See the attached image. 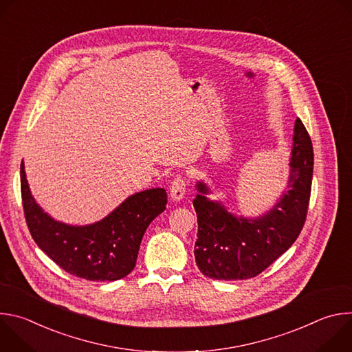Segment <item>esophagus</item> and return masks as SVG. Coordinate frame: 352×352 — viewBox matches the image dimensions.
<instances>
[{
  "mask_svg": "<svg viewBox=\"0 0 352 352\" xmlns=\"http://www.w3.org/2000/svg\"><path fill=\"white\" fill-rule=\"evenodd\" d=\"M186 190V179L182 175H177L170 185V196L173 200H181Z\"/></svg>",
  "mask_w": 352,
  "mask_h": 352,
  "instance_id": "1",
  "label": "esophagus"
}]
</instances>
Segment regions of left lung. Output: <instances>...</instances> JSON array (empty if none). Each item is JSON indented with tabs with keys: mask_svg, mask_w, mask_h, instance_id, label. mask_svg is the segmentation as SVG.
<instances>
[{
	"mask_svg": "<svg viewBox=\"0 0 352 352\" xmlns=\"http://www.w3.org/2000/svg\"><path fill=\"white\" fill-rule=\"evenodd\" d=\"M292 156L287 192L263 217L248 220L228 213L209 200L204 182H197L193 199L197 216L195 261L206 277L245 280L256 277L295 242L304 228L312 188L314 147L299 118L294 128Z\"/></svg>",
	"mask_w": 352,
	"mask_h": 352,
	"instance_id": "1",
	"label": "left lung"
}]
</instances>
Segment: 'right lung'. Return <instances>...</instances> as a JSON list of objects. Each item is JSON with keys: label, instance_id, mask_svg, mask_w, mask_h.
<instances>
[{"label": "right lung", "instance_id": "right-lung-1", "mask_svg": "<svg viewBox=\"0 0 352 352\" xmlns=\"http://www.w3.org/2000/svg\"><path fill=\"white\" fill-rule=\"evenodd\" d=\"M21 192L32 238L67 273L90 281H116L135 265L143 234L167 205L163 188L129 196L102 221L74 227L56 221L34 202L21 163Z\"/></svg>", "mask_w": 352, "mask_h": 352}]
</instances>
